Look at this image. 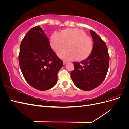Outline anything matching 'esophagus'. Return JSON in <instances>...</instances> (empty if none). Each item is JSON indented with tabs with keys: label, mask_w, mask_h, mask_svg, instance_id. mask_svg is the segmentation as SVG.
Returning a JSON list of instances; mask_svg holds the SVG:
<instances>
[{
	"label": "esophagus",
	"mask_w": 129,
	"mask_h": 129,
	"mask_svg": "<svg viewBox=\"0 0 129 129\" xmlns=\"http://www.w3.org/2000/svg\"><path fill=\"white\" fill-rule=\"evenodd\" d=\"M67 63V61H63V65H65L66 63Z\"/></svg>",
	"instance_id": "34e87169"
}]
</instances>
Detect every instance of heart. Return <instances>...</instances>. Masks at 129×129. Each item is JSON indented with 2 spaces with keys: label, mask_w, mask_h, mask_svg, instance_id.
<instances>
[{
  "label": "heart",
  "mask_w": 129,
  "mask_h": 129,
  "mask_svg": "<svg viewBox=\"0 0 129 129\" xmlns=\"http://www.w3.org/2000/svg\"><path fill=\"white\" fill-rule=\"evenodd\" d=\"M50 44L56 53L65 48L58 54L62 59L71 60H84L89 56L92 50V40L85 35L83 30L79 28H67L61 30L60 33H54L50 38Z\"/></svg>",
  "instance_id": "obj_1"
}]
</instances>
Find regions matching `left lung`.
Here are the masks:
<instances>
[{
  "label": "left lung",
  "mask_w": 129,
  "mask_h": 129,
  "mask_svg": "<svg viewBox=\"0 0 129 129\" xmlns=\"http://www.w3.org/2000/svg\"><path fill=\"white\" fill-rule=\"evenodd\" d=\"M93 41L91 53L84 60L73 62L71 73L75 86L84 91L94 89L103 82L108 72L109 56L105 43L95 32L90 31Z\"/></svg>",
  "instance_id": "8db88e82"
}]
</instances>
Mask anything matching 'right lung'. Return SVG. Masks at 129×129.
I'll return each instance as SVG.
<instances>
[{
	"mask_svg": "<svg viewBox=\"0 0 129 129\" xmlns=\"http://www.w3.org/2000/svg\"><path fill=\"white\" fill-rule=\"evenodd\" d=\"M19 62L25 80L40 91L53 88L63 61L51 48L49 39L38 26L30 29L21 41Z\"/></svg>",
	"mask_w": 129,
	"mask_h": 129,
	"instance_id": "add662e5",
	"label": "right lung"
}]
</instances>
